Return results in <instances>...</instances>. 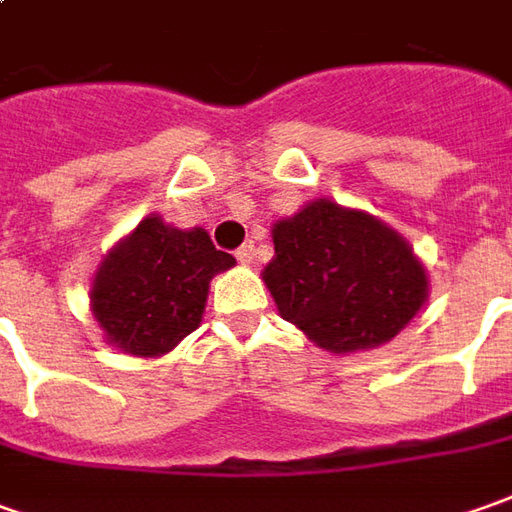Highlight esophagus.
I'll return each mask as SVG.
<instances>
[{"mask_svg":"<svg viewBox=\"0 0 512 512\" xmlns=\"http://www.w3.org/2000/svg\"><path fill=\"white\" fill-rule=\"evenodd\" d=\"M236 259L242 264H250L253 259H256V248H253V242H248V245H242V248L236 250Z\"/></svg>","mask_w":512,"mask_h":512,"instance_id":"34e87169","label":"esophagus"}]
</instances>
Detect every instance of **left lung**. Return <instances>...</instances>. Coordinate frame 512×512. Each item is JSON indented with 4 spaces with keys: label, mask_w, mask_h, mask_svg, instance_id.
Segmentation results:
<instances>
[{
    "label": "left lung",
    "mask_w": 512,
    "mask_h": 512,
    "mask_svg": "<svg viewBox=\"0 0 512 512\" xmlns=\"http://www.w3.org/2000/svg\"><path fill=\"white\" fill-rule=\"evenodd\" d=\"M262 279L279 315L332 355L389 344L428 301V273L392 225L310 200L273 225Z\"/></svg>",
    "instance_id": "1"
}]
</instances>
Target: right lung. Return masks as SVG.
<instances>
[{"label":"right lung","mask_w":512,"mask_h":512,"mask_svg":"<svg viewBox=\"0 0 512 512\" xmlns=\"http://www.w3.org/2000/svg\"><path fill=\"white\" fill-rule=\"evenodd\" d=\"M236 259L208 231H180L160 214L106 250L89 287V310L106 344L135 358H160L200 327L211 279Z\"/></svg>","instance_id":"add662e5"}]
</instances>
